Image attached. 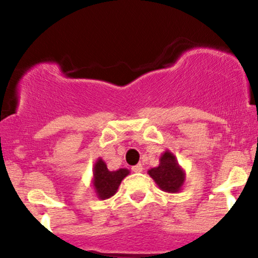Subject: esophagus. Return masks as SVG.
Returning <instances> with one entry per match:
<instances>
[{"label": "esophagus", "instance_id": "esophagus-1", "mask_svg": "<svg viewBox=\"0 0 258 258\" xmlns=\"http://www.w3.org/2000/svg\"><path fill=\"white\" fill-rule=\"evenodd\" d=\"M132 171L133 172H142V171H143V166H142L141 164L136 165V166L132 167Z\"/></svg>", "mask_w": 258, "mask_h": 258}]
</instances>
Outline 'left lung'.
Returning a JSON list of instances; mask_svg holds the SVG:
<instances>
[{
	"instance_id": "left-lung-1",
	"label": "left lung",
	"mask_w": 258,
	"mask_h": 258,
	"mask_svg": "<svg viewBox=\"0 0 258 258\" xmlns=\"http://www.w3.org/2000/svg\"><path fill=\"white\" fill-rule=\"evenodd\" d=\"M159 166L150 168L148 174L156 185L166 193H179L185 180V171L177 161L176 155L166 150L161 154Z\"/></svg>"
}]
</instances>
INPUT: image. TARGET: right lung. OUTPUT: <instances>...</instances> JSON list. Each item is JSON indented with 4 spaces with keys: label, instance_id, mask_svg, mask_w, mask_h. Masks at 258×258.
<instances>
[{
    "label": "right lung",
    "instance_id": "right-lung-1",
    "mask_svg": "<svg viewBox=\"0 0 258 258\" xmlns=\"http://www.w3.org/2000/svg\"><path fill=\"white\" fill-rule=\"evenodd\" d=\"M128 174L130 170L127 168L109 171L105 162L100 158L97 159V161L94 162L93 178H92V185L97 198L100 200H106L116 194L122 179Z\"/></svg>",
    "mask_w": 258,
    "mask_h": 258
}]
</instances>
